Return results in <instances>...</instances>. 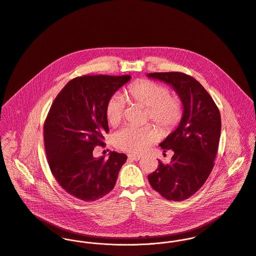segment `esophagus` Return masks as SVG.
<instances>
[{"label":"esophagus","instance_id":"1","mask_svg":"<svg viewBox=\"0 0 256 256\" xmlns=\"http://www.w3.org/2000/svg\"><path fill=\"white\" fill-rule=\"evenodd\" d=\"M128 158H130V159H132V160H134V161H138V160H140V159H142V156H140V155L130 154V155H128Z\"/></svg>","mask_w":256,"mask_h":256}]
</instances>
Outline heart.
<instances>
[{
  "label": "heart",
  "instance_id": "heart-1",
  "mask_svg": "<svg viewBox=\"0 0 256 256\" xmlns=\"http://www.w3.org/2000/svg\"><path fill=\"white\" fill-rule=\"evenodd\" d=\"M128 99L147 107V116L154 120L163 130L174 128L182 114L180 100L170 97V92L165 86L150 80H138L126 89ZM124 100L122 95L114 94L106 103V118L110 124L116 126L122 118ZM159 138L157 130L150 124L126 126L118 130L114 136L116 148L138 154L146 150Z\"/></svg>",
  "mask_w": 256,
  "mask_h": 256
}]
</instances>
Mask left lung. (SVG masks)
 Here are the masks:
<instances>
[{"mask_svg":"<svg viewBox=\"0 0 256 256\" xmlns=\"http://www.w3.org/2000/svg\"><path fill=\"white\" fill-rule=\"evenodd\" d=\"M146 76L170 86L182 105L178 126L159 144L164 152L174 151L170 164L159 161L158 169L148 176L151 186L162 196L182 201L198 190L214 167L221 116L211 96L194 78L182 72Z\"/></svg>","mask_w":256,"mask_h":256,"instance_id":"1","label":"left lung"}]
</instances>
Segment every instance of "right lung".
I'll use <instances>...</instances> for the list:
<instances>
[{
  "label": "right lung",
  "mask_w": 256,
  "mask_h": 256,
  "mask_svg": "<svg viewBox=\"0 0 256 256\" xmlns=\"http://www.w3.org/2000/svg\"><path fill=\"white\" fill-rule=\"evenodd\" d=\"M130 76H84L74 78L55 98L44 124L48 163L58 184L82 201H95L114 188L128 156L111 151L95 158L109 132L106 103Z\"/></svg>",
  "instance_id": "add662e5"
}]
</instances>
